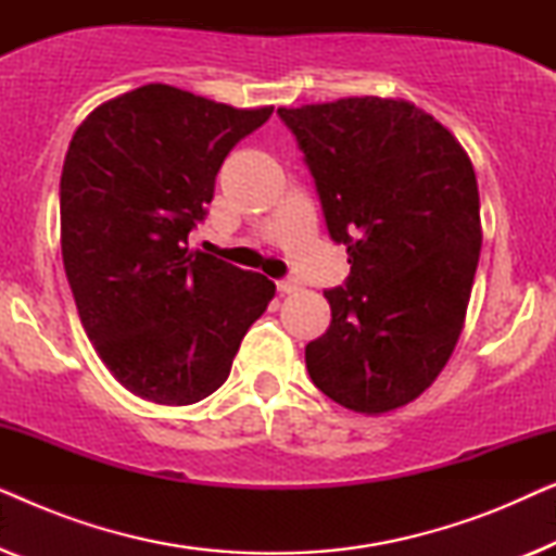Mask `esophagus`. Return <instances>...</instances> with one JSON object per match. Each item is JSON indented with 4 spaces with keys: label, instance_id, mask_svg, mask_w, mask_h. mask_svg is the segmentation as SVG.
Returning <instances> with one entry per match:
<instances>
[{
    "label": "esophagus",
    "instance_id": "34e87169",
    "mask_svg": "<svg viewBox=\"0 0 556 556\" xmlns=\"http://www.w3.org/2000/svg\"><path fill=\"white\" fill-rule=\"evenodd\" d=\"M276 288H278V293H293V291H299V280H293V278L276 280Z\"/></svg>",
    "mask_w": 556,
    "mask_h": 556
}]
</instances>
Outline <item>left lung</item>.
Returning a JSON list of instances; mask_svg holds the SVG:
<instances>
[{
	"label": "left lung",
	"instance_id": "left-lung-1",
	"mask_svg": "<svg viewBox=\"0 0 556 556\" xmlns=\"http://www.w3.org/2000/svg\"><path fill=\"white\" fill-rule=\"evenodd\" d=\"M306 156L349 278L324 291L331 324L306 346L314 384L341 407L392 413L428 390L466 321L481 202L455 136L402 98L278 109Z\"/></svg>",
	"mask_w": 556,
	"mask_h": 556
}]
</instances>
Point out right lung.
Here are the masks:
<instances>
[{"label": "right lung", "mask_w": 556, "mask_h": 556, "mask_svg": "<svg viewBox=\"0 0 556 556\" xmlns=\"http://www.w3.org/2000/svg\"><path fill=\"white\" fill-rule=\"evenodd\" d=\"M164 83L90 113L60 177V242L80 324L136 397L192 405L217 390L276 283L189 250L235 143L270 118Z\"/></svg>", "instance_id": "obj_1"}]
</instances>
